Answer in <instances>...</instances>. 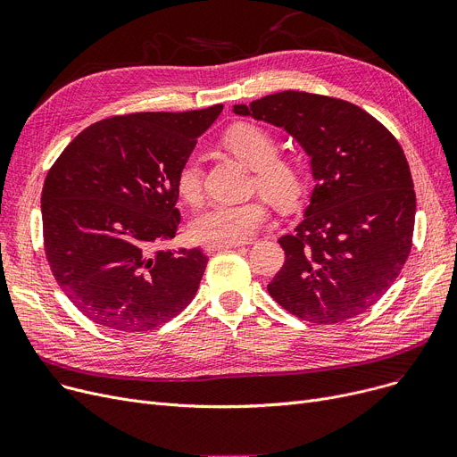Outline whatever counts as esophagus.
<instances>
[{
	"label": "esophagus",
	"mask_w": 457,
	"mask_h": 457,
	"mask_svg": "<svg viewBox=\"0 0 457 457\" xmlns=\"http://www.w3.org/2000/svg\"><path fill=\"white\" fill-rule=\"evenodd\" d=\"M241 246V243H229V245H212V243H205L204 245V250L207 253H212V252H219V250H228V248H238Z\"/></svg>",
	"instance_id": "1"
}]
</instances>
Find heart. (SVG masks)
<instances>
[{"label": "heart", "instance_id": "1", "mask_svg": "<svg viewBox=\"0 0 457 457\" xmlns=\"http://www.w3.org/2000/svg\"><path fill=\"white\" fill-rule=\"evenodd\" d=\"M226 146L255 168L257 185L278 202H293L300 190V174L296 168L278 159L276 138L259 126L238 124L224 137ZM176 187L179 196L196 204L202 196V162L198 155H190L179 168ZM269 220V207L262 200L241 204L214 202L200 211L190 224V231L202 243L229 245L245 243Z\"/></svg>", "mask_w": 457, "mask_h": 457}]
</instances>
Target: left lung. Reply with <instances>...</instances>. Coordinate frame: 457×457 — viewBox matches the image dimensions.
Listing matches in <instances>:
<instances>
[{"mask_svg": "<svg viewBox=\"0 0 457 457\" xmlns=\"http://www.w3.org/2000/svg\"><path fill=\"white\" fill-rule=\"evenodd\" d=\"M233 112L285 129L311 159L315 187L303 220L278 241L285 262L270 296L309 322L361 315L411 252L417 200L398 140L361 107L309 92H276Z\"/></svg>", "mask_w": 457, "mask_h": 457, "instance_id": "obj_1", "label": "left lung"}]
</instances>
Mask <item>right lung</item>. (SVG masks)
I'll use <instances>...</instances> for the list:
<instances>
[{"instance_id": "add662e5", "label": "right lung", "mask_w": 457, "mask_h": 457, "mask_svg": "<svg viewBox=\"0 0 457 457\" xmlns=\"http://www.w3.org/2000/svg\"><path fill=\"white\" fill-rule=\"evenodd\" d=\"M220 112L219 104L102 120L71 140L47 172L46 257L87 319L116 331H146L195 298L207 255L155 248L178 233V172Z\"/></svg>"}]
</instances>
